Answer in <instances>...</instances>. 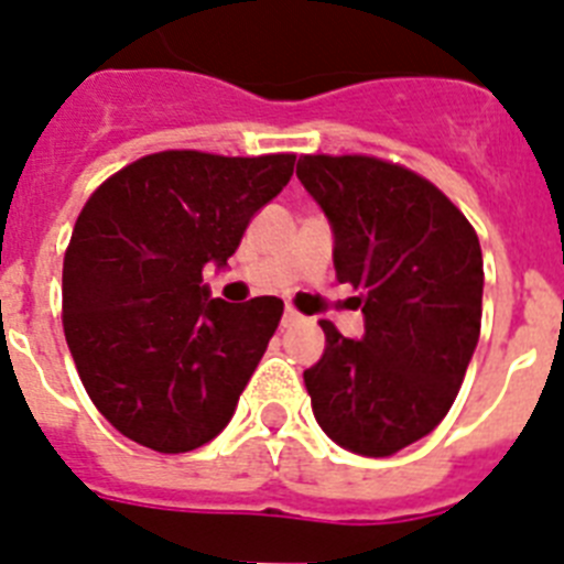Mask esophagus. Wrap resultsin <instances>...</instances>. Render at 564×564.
I'll return each mask as SVG.
<instances>
[{"instance_id": "34e87169", "label": "esophagus", "mask_w": 564, "mask_h": 564, "mask_svg": "<svg viewBox=\"0 0 564 564\" xmlns=\"http://www.w3.org/2000/svg\"><path fill=\"white\" fill-rule=\"evenodd\" d=\"M301 318V315H297L295 310H290V306H286V310H283V326H290V324H295V321Z\"/></svg>"}]
</instances>
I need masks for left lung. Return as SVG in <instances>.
Instances as JSON below:
<instances>
[{"label": "left lung", "mask_w": 564, "mask_h": 564, "mask_svg": "<svg viewBox=\"0 0 564 564\" xmlns=\"http://www.w3.org/2000/svg\"><path fill=\"white\" fill-rule=\"evenodd\" d=\"M333 229L340 283L361 290L364 335L321 321L326 347L304 372L335 444L384 458L433 433L465 381L481 329V246L433 183L376 158L297 160Z\"/></svg>", "instance_id": "obj_1"}]
</instances>
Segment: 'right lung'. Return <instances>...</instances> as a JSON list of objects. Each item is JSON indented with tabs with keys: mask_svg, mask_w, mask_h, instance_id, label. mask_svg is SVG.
<instances>
[{
	"mask_svg": "<svg viewBox=\"0 0 564 564\" xmlns=\"http://www.w3.org/2000/svg\"><path fill=\"white\" fill-rule=\"evenodd\" d=\"M292 165V154L160 151L85 203L63 267L65 340L94 406L131 442L188 453L235 415L283 301L226 304L203 269H226Z\"/></svg>",
	"mask_w": 564,
	"mask_h": 564,
	"instance_id": "right-lung-1",
	"label": "right lung"
}]
</instances>
